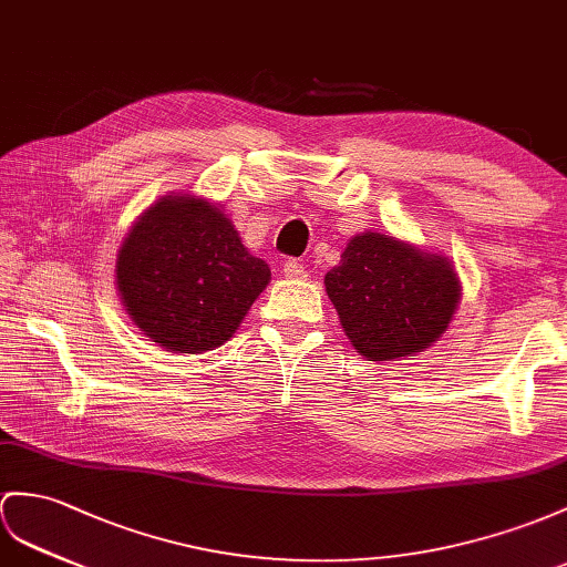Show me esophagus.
<instances>
[{
    "instance_id": "1",
    "label": "esophagus",
    "mask_w": 567,
    "mask_h": 567,
    "mask_svg": "<svg viewBox=\"0 0 567 567\" xmlns=\"http://www.w3.org/2000/svg\"><path fill=\"white\" fill-rule=\"evenodd\" d=\"M284 276H288V279H302V276H306V267H302L298 259H286Z\"/></svg>"
}]
</instances>
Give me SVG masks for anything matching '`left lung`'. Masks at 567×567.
Listing matches in <instances>:
<instances>
[{"label": "left lung", "mask_w": 567, "mask_h": 567, "mask_svg": "<svg viewBox=\"0 0 567 567\" xmlns=\"http://www.w3.org/2000/svg\"><path fill=\"white\" fill-rule=\"evenodd\" d=\"M324 286L343 331L368 361L427 349L460 302V281L447 259L380 233L351 238Z\"/></svg>", "instance_id": "obj_1"}]
</instances>
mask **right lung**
Instances as JSON below:
<instances>
[{"label":"right lung","instance_id":"obj_1","mask_svg":"<svg viewBox=\"0 0 567 567\" xmlns=\"http://www.w3.org/2000/svg\"><path fill=\"white\" fill-rule=\"evenodd\" d=\"M115 271L136 327L179 353L228 341L271 279L230 218L195 197H163L151 206L124 238Z\"/></svg>","mask_w":567,"mask_h":567}]
</instances>
